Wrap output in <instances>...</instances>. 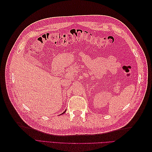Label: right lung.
Wrapping results in <instances>:
<instances>
[{
  "mask_svg": "<svg viewBox=\"0 0 152 152\" xmlns=\"http://www.w3.org/2000/svg\"><path fill=\"white\" fill-rule=\"evenodd\" d=\"M65 113V112H63V113H62L61 114H63V113Z\"/></svg>",
  "mask_w": 152,
  "mask_h": 152,
  "instance_id": "obj_1",
  "label": "right lung"
}]
</instances>
